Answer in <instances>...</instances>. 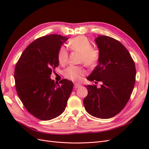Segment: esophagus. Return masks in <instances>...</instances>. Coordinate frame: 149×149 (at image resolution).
<instances>
[{
    "instance_id": "1",
    "label": "esophagus",
    "mask_w": 149,
    "mask_h": 149,
    "mask_svg": "<svg viewBox=\"0 0 149 149\" xmlns=\"http://www.w3.org/2000/svg\"><path fill=\"white\" fill-rule=\"evenodd\" d=\"M81 86V85L78 84V83H74V86L75 88H78L80 87Z\"/></svg>"
}]
</instances>
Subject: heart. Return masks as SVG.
Wrapping results in <instances>:
<instances>
[{
  "instance_id": "obj_1",
  "label": "heart",
  "mask_w": 149,
  "mask_h": 149,
  "mask_svg": "<svg viewBox=\"0 0 149 149\" xmlns=\"http://www.w3.org/2000/svg\"><path fill=\"white\" fill-rule=\"evenodd\" d=\"M68 47L72 51L81 53L79 62L88 67L95 66L100 57V53L97 48L93 47L92 43L85 36L79 35L70 40ZM69 54L67 49L61 47L58 51L57 58L59 64L65 65L68 60ZM86 74L83 68L79 66H70L64 71L63 75L67 79L78 82Z\"/></svg>"
}]
</instances>
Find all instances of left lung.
Listing matches in <instances>:
<instances>
[{
    "mask_svg": "<svg viewBox=\"0 0 149 149\" xmlns=\"http://www.w3.org/2000/svg\"><path fill=\"white\" fill-rule=\"evenodd\" d=\"M95 41L100 57L87 79L102 84L100 88L86 86L88 94L83 104L89 114L109 119L119 114L129 100L136 81V66L127 49L117 40L101 35Z\"/></svg>",
    "mask_w": 149,
    "mask_h": 149,
    "instance_id": "obj_1",
    "label": "left lung"
}]
</instances>
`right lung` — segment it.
<instances>
[{
    "label": "right lung",
    "mask_w": 149,
    "mask_h": 149,
    "mask_svg": "<svg viewBox=\"0 0 149 149\" xmlns=\"http://www.w3.org/2000/svg\"><path fill=\"white\" fill-rule=\"evenodd\" d=\"M68 38L51 34L36 39L25 48L14 72L15 88L25 109L35 118L51 120L63 112L73 88L71 81L51 79L58 66L57 53Z\"/></svg>",
    "instance_id": "obj_1"
}]
</instances>
